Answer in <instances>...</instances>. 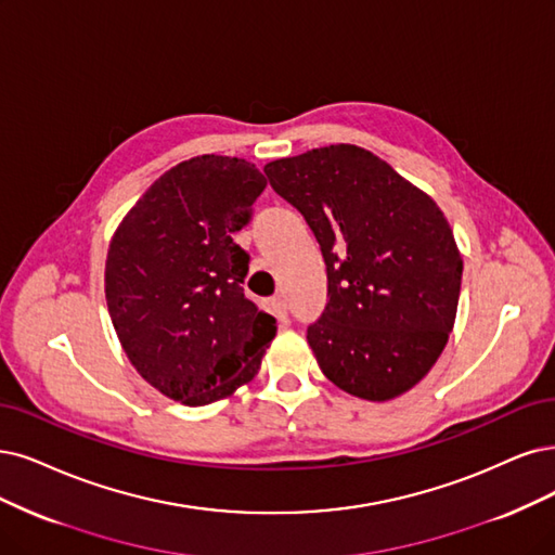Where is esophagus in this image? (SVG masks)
Segmentation results:
<instances>
[{
    "label": "esophagus",
    "mask_w": 555,
    "mask_h": 555,
    "mask_svg": "<svg viewBox=\"0 0 555 555\" xmlns=\"http://www.w3.org/2000/svg\"><path fill=\"white\" fill-rule=\"evenodd\" d=\"M272 311H274L276 320L288 322V304H285L283 297H274V299H272Z\"/></svg>",
    "instance_id": "esophagus-1"
}]
</instances>
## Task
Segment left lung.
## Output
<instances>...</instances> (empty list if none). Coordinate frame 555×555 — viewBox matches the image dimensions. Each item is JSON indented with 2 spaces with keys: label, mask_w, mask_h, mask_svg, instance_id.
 Masks as SVG:
<instances>
[{
  "label": "left lung",
  "mask_w": 555,
  "mask_h": 555,
  "mask_svg": "<svg viewBox=\"0 0 555 555\" xmlns=\"http://www.w3.org/2000/svg\"><path fill=\"white\" fill-rule=\"evenodd\" d=\"M313 231L326 306L306 338L320 371L363 400L418 384L453 332L462 256L439 205L352 143L264 167Z\"/></svg>",
  "instance_id": "obj_1"
}]
</instances>
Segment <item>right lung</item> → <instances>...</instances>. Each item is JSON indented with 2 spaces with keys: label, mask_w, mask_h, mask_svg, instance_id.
I'll return each instance as SVG.
<instances>
[{
  "label": "right lung",
  "mask_w": 555,
  "mask_h": 555,
  "mask_svg": "<svg viewBox=\"0 0 555 555\" xmlns=\"http://www.w3.org/2000/svg\"><path fill=\"white\" fill-rule=\"evenodd\" d=\"M264 176L237 157L201 155L155 180L112 237L105 295L137 373L182 404L231 396L260 367L276 320L244 297L251 221Z\"/></svg>",
  "instance_id": "add662e5"
}]
</instances>
